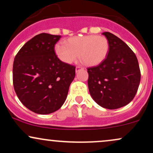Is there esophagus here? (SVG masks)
<instances>
[{"mask_svg":"<svg viewBox=\"0 0 153 153\" xmlns=\"http://www.w3.org/2000/svg\"><path fill=\"white\" fill-rule=\"evenodd\" d=\"M80 69H82V67H81V66H77L76 68H75V71H76V72H78V71L79 70H80Z\"/></svg>","mask_w":153,"mask_h":153,"instance_id":"34e87169","label":"esophagus"}]
</instances>
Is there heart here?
<instances>
[{"label":"heart","mask_w":153,"mask_h":153,"mask_svg":"<svg viewBox=\"0 0 153 153\" xmlns=\"http://www.w3.org/2000/svg\"><path fill=\"white\" fill-rule=\"evenodd\" d=\"M65 43V45H57L54 50L57 57L67 64L76 60L79 54L80 60L85 65H98L106 58L109 50L106 37L94 34L71 37Z\"/></svg>","instance_id":"obj_1"}]
</instances>
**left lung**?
I'll list each match as a JSON object with an SVG mask.
<instances>
[{"label":"left lung","mask_w":153,"mask_h":153,"mask_svg":"<svg viewBox=\"0 0 153 153\" xmlns=\"http://www.w3.org/2000/svg\"><path fill=\"white\" fill-rule=\"evenodd\" d=\"M109 43L106 58L88 68L89 92L99 106L116 109L132 101L141 73L137 58L125 42L110 32H103Z\"/></svg>","instance_id":"obj_1"}]
</instances>
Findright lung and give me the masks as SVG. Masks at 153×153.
Listing matches in <instances>:
<instances>
[{"label":"right lung","mask_w":153,"mask_h":153,"mask_svg":"<svg viewBox=\"0 0 153 153\" xmlns=\"http://www.w3.org/2000/svg\"><path fill=\"white\" fill-rule=\"evenodd\" d=\"M59 35L42 33L28 41L16 55L13 83L21 102L31 111L48 114L65 101L75 67L59 59L54 45Z\"/></svg>","instance_id":"obj_1"}]
</instances>
